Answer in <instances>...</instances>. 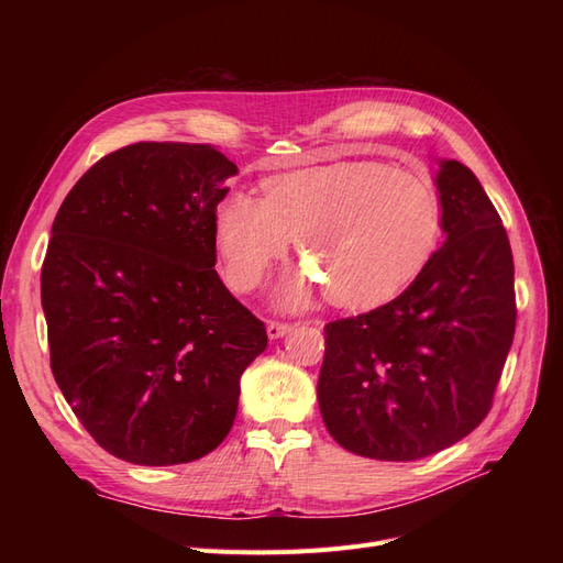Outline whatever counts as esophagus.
Masks as SVG:
<instances>
[{"instance_id": "esophagus-1", "label": "esophagus", "mask_w": 563, "mask_h": 563, "mask_svg": "<svg viewBox=\"0 0 563 563\" xmlns=\"http://www.w3.org/2000/svg\"><path fill=\"white\" fill-rule=\"evenodd\" d=\"M291 331V323H284V321H267V335L269 340H277L282 335H286Z\"/></svg>"}]
</instances>
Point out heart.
<instances>
[{
    "label": "heart",
    "instance_id": "b5f03b06",
    "mask_svg": "<svg viewBox=\"0 0 563 563\" xmlns=\"http://www.w3.org/2000/svg\"><path fill=\"white\" fill-rule=\"evenodd\" d=\"M441 228L434 185L380 162H338L272 178L263 199L232 192L216 211V242L234 288H253L291 240L310 265L288 277L279 302L300 308L327 284L340 308L389 300L428 261Z\"/></svg>",
    "mask_w": 563,
    "mask_h": 563
}]
</instances>
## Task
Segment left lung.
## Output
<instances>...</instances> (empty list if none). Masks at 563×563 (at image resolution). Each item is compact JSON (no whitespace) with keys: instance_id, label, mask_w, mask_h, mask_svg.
Returning a JSON list of instances; mask_svg holds the SVG:
<instances>
[{"instance_id":"8db88e82","label":"left lung","mask_w":563,"mask_h":563,"mask_svg":"<svg viewBox=\"0 0 563 563\" xmlns=\"http://www.w3.org/2000/svg\"><path fill=\"white\" fill-rule=\"evenodd\" d=\"M434 185L441 249L401 296L323 329V424L373 460H420L467 437L490 411L512 347L515 263L503 220L465 164L439 159Z\"/></svg>"}]
</instances>
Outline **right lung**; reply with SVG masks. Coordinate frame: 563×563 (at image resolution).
Here are the masks:
<instances>
[{
	"instance_id": "obj_1",
	"label": "right lung",
	"mask_w": 563,
	"mask_h": 563,
	"mask_svg": "<svg viewBox=\"0 0 563 563\" xmlns=\"http://www.w3.org/2000/svg\"><path fill=\"white\" fill-rule=\"evenodd\" d=\"M211 145L133 143L67 192L42 265L51 371L87 432L133 465L192 463L232 428L265 323L220 282Z\"/></svg>"
}]
</instances>
